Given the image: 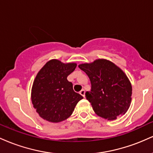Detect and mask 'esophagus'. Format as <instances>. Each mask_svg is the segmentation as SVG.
Returning a JSON list of instances; mask_svg holds the SVG:
<instances>
[{"mask_svg":"<svg viewBox=\"0 0 153 153\" xmlns=\"http://www.w3.org/2000/svg\"><path fill=\"white\" fill-rule=\"evenodd\" d=\"M85 91L84 90H82V91H80V94L82 96H83L84 98H85Z\"/></svg>","mask_w":153,"mask_h":153,"instance_id":"obj_1","label":"esophagus"}]
</instances>
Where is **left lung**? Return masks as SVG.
Segmentation results:
<instances>
[{"label": "left lung", "instance_id": "8db88e82", "mask_svg": "<svg viewBox=\"0 0 153 153\" xmlns=\"http://www.w3.org/2000/svg\"><path fill=\"white\" fill-rule=\"evenodd\" d=\"M78 67L91 80V91L85 93V96L96 114L103 119L114 120L127 111L132 88L120 68L105 59H96Z\"/></svg>", "mask_w": 153, "mask_h": 153}]
</instances>
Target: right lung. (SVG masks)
<instances>
[{
    "label": "right lung",
    "instance_id": "1",
    "mask_svg": "<svg viewBox=\"0 0 153 153\" xmlns=\"http://www.w3.org/2000/svg\"><path fill=\"white\" fill-rule=\"evenodd\" d=\"M75 62L63 63L58 59L48 61L38 72L31 88V98L40 117L58 123L71 117L83 97L75 93L67 79L75 71Z\"/></svg>",
    "mask_w": 153,
    "mask_h": 153
}]
</instances>
